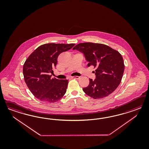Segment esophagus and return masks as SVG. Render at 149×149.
<instances>
[{
	"instance_id": "34e87169",
	"label": "esophagus",
	"mask_w": 149,
	"mask_h": 149,
	"mask_svg": "<svg viewBox=\"0 0 149 149\" xmlns=\"http://www.w3.org/2000/svg\"><path fill=\"white\" fill-rule=\"evenodd\" d=\"M72 78L76 79H79L80 78V77H78V76H75V77H72Z\"/></svg>"
}]
</instances>
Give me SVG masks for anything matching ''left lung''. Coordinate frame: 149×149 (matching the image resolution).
Instances as JSON below:
<instances>
[{
	"mask_svg": "<svg viewBox=\"0 0 149 149\" xmlns=\"http://www.w3.org/2000/svg\"><path fill=\"white\" fill-rule=\"evenodd\" d=\"M73 50L83 53L87 65L95 69V79H90L88 86L83 88L84 92L94 99L103 98L113 93L122 80L125 70L121 54L107 45L84 42L76 45Z\"/></svg>",
	"mask_w": 149,
	"mask_h": 149,
	"instance_id": "1",
	"label": "left lung"
}]
</instances>
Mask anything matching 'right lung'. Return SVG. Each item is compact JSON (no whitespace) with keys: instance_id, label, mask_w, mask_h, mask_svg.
I'll return each instance as SVG.
<instances>
[{"instance_id":"1","label":"right lung","mask_w":149,"mask_h":149,"mask_svg":"<svg viewBox=\"0 0 149 149\" xmlns=\"http://www.w3.org/2000/svg\"><path fill=\"white\" fill-rule=\"evenodd\" d=\"M75 44H45L39 46L26 59L23 67L24 79L29 90L38 99L54 103L65 95L68 80L51 79L60 54Z\"/></svg>"}]
</instances>
